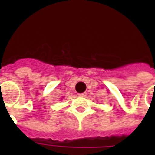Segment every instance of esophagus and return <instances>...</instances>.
<instances>
[{
  "label": "esophagus",
  "mask_w": 155,
  "mask_h": 155,
  "mask_svg": "<svg viewBox=\"0 0 155 155\" xmlns=\"http://www.w3.org/2000/svg\"><path fill=\"white\" fill-rule=\"evenodd\" d=\"M86 93H85V92H83V93H80V94H79V96H80V97H86Z\"/></svg>",
  "instance_id": "obj_1"
}]
</instances>
